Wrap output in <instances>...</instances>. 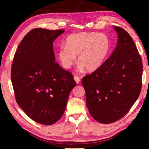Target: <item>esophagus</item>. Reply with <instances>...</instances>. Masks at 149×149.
Wrapping results in <instances>:
<instances>
[{"label": "esophagus", "instance_id": "1", "mask_svg": "<svg viewBox=\"0 0 149 149\" xmlns=\"http://www.w3.org/2000/svg\"><path fill=\"white\" fill-rule=\"evenodd\" d=\"M74 79L75 81V82L77 83V84H79V83L80 82V77L77 76V75H74Z\"/></svg>", "mask_w": 149, "mask_h": 149}]
</instances>
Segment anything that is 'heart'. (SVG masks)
Segmentation results:
<instances>
[{
    "label": "heart",
    "instance_id": "1",
    "mask_svg": "<svg viewBox=\"0 0 149 149\" xmlns=\"http://www.w3.org/2000/svg\"><path fill=\"white\" fill-rule=\"evenodd\" d=\"M110 49V41L107 35L98 33L82 32L69 35L65 47L58 50V59L62 66L70 69L77 56L78 68L89 72L100 67Z\"/></svg>",
    "mask_w": 149,
    "mask_h": 149
}]
</instances>
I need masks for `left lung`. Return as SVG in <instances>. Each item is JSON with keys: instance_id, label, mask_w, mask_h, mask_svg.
Listing matches in <instances>:
<instances>
[{"instance_id": "8db88e82", "label": "left lung", "mask_w": 149, "mask_h": 149, "mask_svg": "<svg viewBox=\"0 0 149 149\" xmlns=\"http://www.w3.org/2000/svg\"><path fill=\"white\" fill-rule=\"evenodd\" d=\"M118 42L111 56L82 78L86 104L97 122L110 123L124 116L140 95L142 60L130 34L114 26Z\"/></svg>"}]
</instances>
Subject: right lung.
<instances>
[{
	"instance_id": "right-lung-1",
	"label": "right lung",
	"mask_w": 149,
	"mask_h": 149,
	"mask_svg": "<svg viewBox=\"0 0 149 149\" xmlns=\"http://www.w3.org/2000/svg\"><path fill=\"white\" fill-rule=\"evenodd\" d=\"M64 30L33 29L14 54L11 80L16 102L39 123L52 125L64 114L76 83L71 73L55 62L53 42Z\"/></svg>"
}]
</instances>
